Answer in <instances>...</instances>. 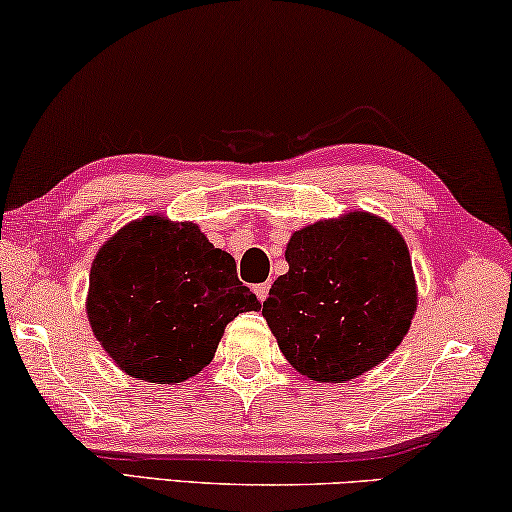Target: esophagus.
<instances>
[{
    "label": "esophagus",
    "mask_w": 512,
    "mask_h": 512,
    "mask_svg": "<svg viewBox=\"0 0 512 512\" xmlns=\"http://www.w3.org/2000/svg\"><path fill=\"white\" fill-rule=\"evenodd\" d=\"M269 289H271V285H269V282H262V285H255V287H253V291H255V296H257L259 300H262V303H264V300H266V298H269Z\"/></svg>",
    "instance_id": "1"
}]
</instances>
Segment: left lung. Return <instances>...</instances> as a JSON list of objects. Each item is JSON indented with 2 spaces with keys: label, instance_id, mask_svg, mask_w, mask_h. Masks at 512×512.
I'll return each instance as SVG.
<instances>
[{
  "label": "left lung",
  "instance_id": "8db88e82",
  "mask_svg": "<svg viewBox=\"0 0 512 512\" xmlns=\"http://www.w3.org/2000/svg\"><path fill=\"white\" fill-rule=\"evenodd\" d=\"M264 319L291 367L344 383L383 362L408 335L417 285L396 227L367 212L319 221L287 243Z\"/></svg>",
  "mask_w": 512,
  "mask_h": 512
}]
</instances>
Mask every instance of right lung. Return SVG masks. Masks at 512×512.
Listing matches in <instances>:
<instances>
[{
    "mask_svg": "<svg viewBox=\"0 0 512 512\" xmlns=\"http://www.w3.org/2000/svg\"><path fill=\"white\" fill-rule=\"evenodd\" d=\"M86 314L93 335L127 376L175 385L212 362L223 330L259 310L237 262L196 223L145 216L95 255Z\"/></svg>",
    "mask_w": 512,
    "mask_h": 512,
    "instance_id": "right-lung-1",
    "label": "right lung"
}]
</instances>
